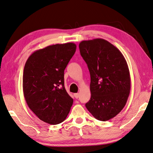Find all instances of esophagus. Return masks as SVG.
Masks as SVG:
<instances>
[{
	"instance_id": "esophagus-1",
	"label": "esophagus",
	"mask_w": 153,
	"mask_h": 153,
	"mask_svg": "<svg viewBox=\"0 0 153 153\" xmlns=\"http://www.w3.org/2000/svg\"><path fill=\"white\" fill-rule=\"evenodd\" d=\"M74 96L76 99L79 98V93H76V94H74Z\"/></svg>"
}]
</instances>
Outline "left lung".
<instances>
[{"label":"left lung","instance_id":"left-lung-1","mask_svg":"<svg viewBox=\"0 0 153 153\" xmlns=\"http://www.w3.org/2000/svg\"><path fill=\"white\" fill-rule=\"evenodd\" d=\"M79 49L90 74L91 98L86 108L96 119L108 121L123 110L129 97L127 61L116 47L104 39L82 41Z\"/></svg>","mask_w":153,"mask_h":153}]
</instances>
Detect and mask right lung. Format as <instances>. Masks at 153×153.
Segmentation results:
<instances>
[{"label":"right lung","instance_id":"1","mask_svg":"<svg viewBox=\"0 0 153 153\" xmlns=\"http://www.w3.org/2000/svg\"><path fill=\"white\" fill-rule=\"evenodd\" d=\"M74 43L55 44L34 51L23 73V92L30 109L51 125L66 119L73 103L64 85V71L76 51Z\"/></svg>","mask_w":153,"mask_h":153}]
</instances>
